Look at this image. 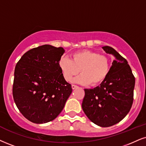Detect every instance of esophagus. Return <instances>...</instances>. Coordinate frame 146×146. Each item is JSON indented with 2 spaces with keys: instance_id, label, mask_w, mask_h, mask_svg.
Wrapping results in <instances>:
<instances>
[{
  "instance_id": "34e87169",
  "label": "esophagus",
  "mask_w": 146,
  "mask_h": 146,
  "mask_svg": "<svg viewBox=\"0 0 146 146\" xmlns=\"http://www.w3.org/2000/svg\"><path fill=\"white\" fill-rule=\"evenodd\" d=\"M78 87H77L76 85H75V84H72V89H76V88H77Z\"/></svg>"
}]
</instances>
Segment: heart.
I'll use <instances>...</instances> for the list:
<instances>
[{
  "mask_svg": "<svg viewBox=\"0 0 146 146\" xmlns=\"http://www.w3.org/2000/svg\"><path fill=\"white\" fill-rule=\"evenodd\" d=\"M72 58L62 57L59 60V67L67 82L71 81L80 70L82 74L73 81L96 86L102 83L110 72L111 61L108 55L91 50H82L73 53Z\"/></svg>",
  "mask_w": 146,
  "mask_h": 146,
  "instance_id": "obj_1",
  "label": "heart"
}]
</instances>
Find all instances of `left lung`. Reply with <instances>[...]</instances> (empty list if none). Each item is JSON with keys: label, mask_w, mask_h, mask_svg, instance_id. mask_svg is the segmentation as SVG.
<instances>
[{"label": "left lung", "mask_w": 146, "mask_h": 146, "mask_svg": "<svg viewBox=\"0 0 146 146\" xmlns=\"http://www.w3.org/2000/svg\"><path fill=\"white\" fill-rule=\"evenodd\" d=\"M103 48L115 57L110 72L100 86L84 89L82 108L91 122L108 127L121 121L130 111L135 79L125 58L110 46Z\"/></svg>", "instance_id": "obj_1"}]
</instances>
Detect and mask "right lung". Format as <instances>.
Here are the masks:
<instances>
[{"instance_id": "1", "label": "right lung", "mask_w": 146, "mask_h": 146, "mask_svg": "<svg viewBox=\"0 0 146 146\" xmlns=\"http://www.w3.org/2000/svg\"><path fill=\"white\" fill-rule=\"evenodd\" d=\"M64 53L62 47L44 44L27 51L16 64L13 97L19 111L32 123L57 118L72 91L59 67Z\"/></svg>"}]
</instances>
